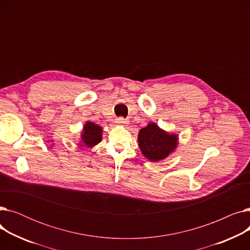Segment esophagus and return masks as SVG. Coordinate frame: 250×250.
<instances>
[{
  "mask_svg": "<svg viewBox=\"0 0 250 250\" xmlns=\"http://www.w3.org/2000/svg\"><path fill=\"white\" fill-rule=\"evenodd\" d=\"M116 123H117L118 125H125V124L127 123V121L125 120L124 117H118V118H116Z\"/></svg>",
  "mask_w": 250,
  "mask_h": 250,
  "instance_id": "esophagus-1",
  "label": "esophagus"
}]
</instances>
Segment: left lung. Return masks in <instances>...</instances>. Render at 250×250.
Listing matches in <instances>:
<instances>
[{
    "instance_id": "left-lung-1",
    "label": "left lung",
    "mask_w": 250,
    "mask_h": 250,
    "mask_svg": "<svg viewBox=\"0 0 250 250\" xmlns=\"http://www.w3.org/2000/svg\"><path fill=\"white\" fill-rule=\"evenodd\" d=\"M142 154L152 162H158L171 154L178 144L177 135H170L155 123L143 127L138 135Z\"/></svg>"
}]
</instances>
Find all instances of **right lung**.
<instances>
[{
  "label": "right lung",
  "instance_id": "obj_1",
  "mask_svg": "<svg viewBox=\"0 0 250 250\" xmlns=\"http://www.w3.org/2000/svg\"><path fill=\"white\" fill-rule=\"evenodd\" d=\"M102 139V127L96 124L91 122H87L84 125L83 132L81 135V143L82 146H86L88 148L94 147L98 143L101 142Z\"/></svg>",
  "mask_w": 250,
  "mask_h": 250
}]
</instances>
